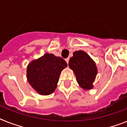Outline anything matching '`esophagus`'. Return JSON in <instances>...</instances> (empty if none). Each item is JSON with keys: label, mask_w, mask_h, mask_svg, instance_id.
<instances>
[{"label": "esophagus", "mask_w": 127, "mask_h": 127, "mask_svg": "<svg viewBox=\"0 0 127 127\" xmlns=\"http://www.w3.org/2000/svg\"><path fill=\"white\" fill-rule=\"evenodd\" d=\"M65 61H66V62L67 63V64H68V62H69V58H66L65 59Z\"/></svg>", "instance_id": "esophagus-1"}]
</instances>
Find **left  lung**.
<instances>
[{
	"mask_svg": "<svg viewBox=\"0 0 127 127\" xmlns=\"http://www.w3.org/2000/svg\"><path fill=\"white\" fill-rule=\"evenodd\" d=\"M68 66L75 73L77 83L83 90H89L94 88L97 68L95 63L85 52L75 51L70 57Z\"/></svg>",
	"mask_w": 127,
	"mask_h": 127,
	"instance_id": "8db88e82",
	"label": "left lung"
}]
</instances>
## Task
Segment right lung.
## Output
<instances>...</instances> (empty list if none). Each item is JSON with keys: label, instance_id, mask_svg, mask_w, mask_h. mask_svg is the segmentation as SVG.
I'll list each match as a JSON object with an SVG mask.
<instances>
[{"label": "right lung", "instance_id": "right-lung-1", "mask_svg": "<svg viewBox=\"0 0 127 127\" xmlns=\"http://www.w3.org/2000/svg\"><path fill=\"white\" fill-rule=\"evenodd\" d=\"M66 66L63 59L46 53L28 64L26 70L28 81L39 94L50 95L57 88L61 73Z\"/></svg>", "mask_w": 127, "mask_h": 127}]
</instances>
